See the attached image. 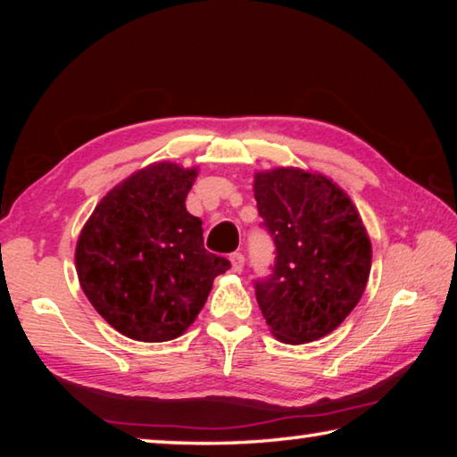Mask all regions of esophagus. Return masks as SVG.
I'll return each instance as SVG.
<instances>
[{"label": "esophagus", "mask_w": 457, "mask_h": 457, "mask_svg": "<svg viewBox=\"0 0 457 457\" xmlns=\"http://www.w3.org/2000/svg\"><path fill=\"white\" fill-rule=\"evenodd\" d=\"M229 260H231V268H234V272H242L244 262H245L244 253H242V252H234V253H231V256H229Z\"/></svg>", "instance_id": "1"}]
</instances>
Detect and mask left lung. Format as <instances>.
Masks as SVG:
<instances>
[{
    "label": "left lung",
    "instance_id": "1",
    "mask_svg": "<svg viewBox=\"0 0 457 457\" xmlns=\"http://www.w3.org/2000/svg\"><path fill=\"white\" fill-rule=\"evenodd\" d=\"M262 228L276 247L274 266L253 280L274 335L290 345L335 330L365 292L370 239L346 193L303 169H274L253 181Z\"/></svg>",
    "mask_w": 457,
    "mask_h": 457
}]
</instances>
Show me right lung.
<instances>
[{
    "label": "right lung",
    "mask_w": 457,
    "mask_h": 457,
    "mask_svg": "<svg viewBox=\"0 0 457 457\" xmlns=\"http://www.w3.org/2000/svg\"><path fill=\"white\" fill-rule=\"evenodd\" d=\"M195 169L154 163L103 197L76 245V272L96 312L122 335L163 343L183 335L229 260L204 247L185 210Z\"/></svg>",
    "instance_id": "1"
}]
</instances>
